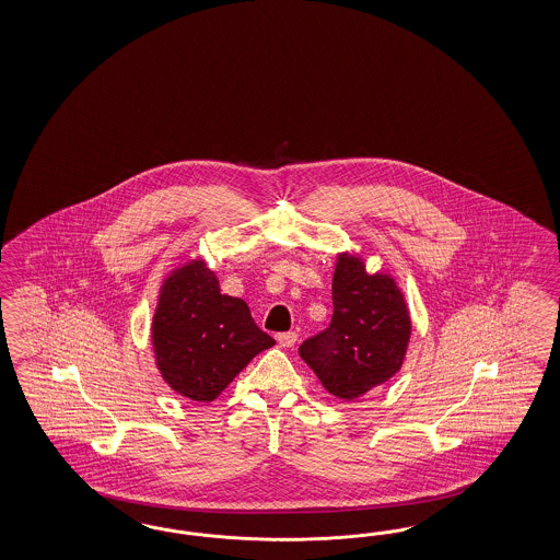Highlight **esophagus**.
<instances>
[{"label":"esophagus","mask_w":560,"mask_h":560,"mask_svg":"<svg viewBox=\"0 0 560 560\" xmlns=\"http://www.w3.org/2000/svg\"><path fill=\"white\" fill-rule=\"evenodd\" d=\"M275 339H277L281 347L289 349V347H293L298 342V332H279Z\"/></svg>","instance_id":"34e87169"}]
</instances>
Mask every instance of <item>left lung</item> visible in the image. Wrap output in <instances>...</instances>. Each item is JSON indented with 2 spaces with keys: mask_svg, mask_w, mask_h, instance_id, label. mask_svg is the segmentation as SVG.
Segmentation results:
<instances>
[{
  "mask_svg": "<svg viewBox=\"0 0 560 560\" xmlns=\"http://www.w3.org/2000/svg\"><path fill=\"white\" fill-rule=\"evenodd\" d=\"M330 326L305 340L300 355L326 392L353 402L400 372L412 320L390 272H368L359 253H339L332 277Z\"/></svg>",
  "mask_w": 560,
  "mask_h": 560,
  "instance_id": "left-lung-1",
  "label": "left lung"
}]
</instances>
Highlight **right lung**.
I'll return each instance as SVG.
<instances>
[{
    "label": "right lung",
    "mask_w": 560,
    "mask_h": 560,
    "mask_svg": "<svg viewBox=\"0 0 560 560\" xmlns=\"http://www.w3.org/2000/svg\"><path fill=\"white\" fill-rule=\"evenodd\" d=\"M272 345L244 300L220 293L218 275L201 258L178 265L162 281L152 318L153 359L176 394L213 402Z\"/></svg>",
    "instance_id": "1"
}]
</instances>
